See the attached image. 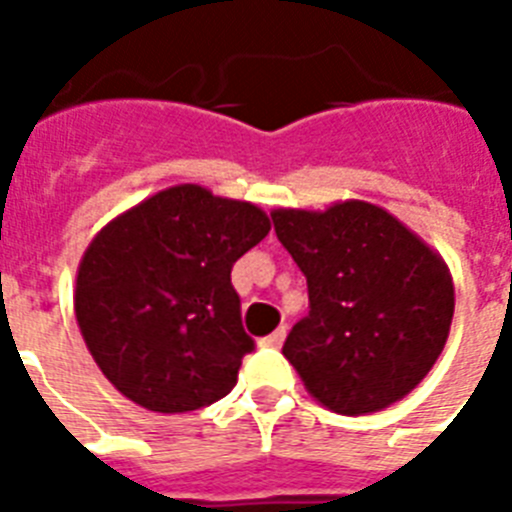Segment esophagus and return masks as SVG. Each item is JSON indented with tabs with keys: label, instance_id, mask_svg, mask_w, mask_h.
<instances>
[{
	"label": "esophagus",
	"instance_id": "esophagus-1",
	"mask_svg": "<svg viewBox=\"0 0 512 512\" xmlns=\"http://www.w3.org/2000/svg\"><path fill=\"white\" fill-rule=\"evenodd\" d=\"M284 337H287V329L279 327L276 332H273V335L263 337V340H260V345H263V348H281V345H284Z\"/></svg>",
	"mask_w": 512,
	"mask_h": 512
}]
</instances>
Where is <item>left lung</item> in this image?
Segmentation results:
<instances>
[{"label":"left lung","mask_w":512,"mask_h":512,"mask_svg":"<svg viewBox=\"0 0 512 512\" xmlns=\"http://www.w3.org/2000/svg\"><path fill=\"white\" fill-rule=\"evenodd\" d=\"M273 231L308 281V316L281 353L313 398L366 414L404 398L436 364L454 316L444 260L385 209H276Z\"/></svg>","instance_id":"1"}]
</instances>
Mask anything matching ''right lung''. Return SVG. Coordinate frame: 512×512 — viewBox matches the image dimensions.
<instances>
[{"instance_id": "right-lung-1", "label": "right lung", "mask_w": 512, "mask_h": 512, "mask_svg": "<svg viewBox=\"0 0 512 512\" xmlns=\"http://www.w3.org/2000/svg\"><path fill=\"white\" fill-rule=\"evenodd\" d=\"M268 231L255 204L175 185L95 236L76 276V321L122 396L175 414L231 393L255 350L231 268Z\"/></svg>"}]
</instances>
